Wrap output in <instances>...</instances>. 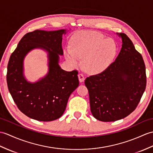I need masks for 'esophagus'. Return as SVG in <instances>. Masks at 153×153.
Returning a JSON list of instances; mask_svg holds the SVG:
<instances>
[{
    "label": "esophagus",
    "mask_w": 153,
    "mask_h": 153,
    "mask_svg": "<svg viewBox=\"0 0 153 153\" xmlns=\"http://www.w3.org/2000/svg\"><path fill=\"white\" fill-rule=\"evenodd\" d=\"M78 78H79V80L80 82H83L85 80V77L82 73H79L78 74Z\"/></svg>",
    "instance_id": "34e87169"
}]
</instances>
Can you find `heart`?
Returning <instances> with one entry per match:
<instances>
[{"mask_svg":"<svg viewBox=\"0 0 153 153\" xmlns=\"http://www.w3.org/2000/svg\"><path fill=\"white\" fill-rule=\"evenodd\" d=\"M117 45L114 40L95 32L77 33L72 38L70 49L65 51L66 59L74 67L80 65L83 59L85 70L99 73L105 70L114 60Z\"/></svg>","mask_w":153,"mask_h":153,"instance_id":"obj_1","label":"heart"}]
</instances>
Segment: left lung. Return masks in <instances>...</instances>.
<instances>
[{
    "label": "left lung",
    "instance_id": "left-lung-1",
    "mask_svg": "<svg viewBox=\"0 0 153 153\" xmlns=\"http://www.w3.org/2000/svg\"><path fill=\"white\" fill-rule=\"evenodd\" d=\"M119 35L123 44L115 61L85 81L91 111L94 118L103 122L115 121L129 115L136 109L146 87L143 57L126 34Z\"/></svg>",
    "mask_w": 153,
    "mask_h": 153
}]
</instances>
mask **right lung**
<instances>
[{"mask_svg": "<svg viewBox=\"0 0 153 153\" xmlns=\"http://www.w3.org/2000/svg\"><path fill=\"white\" fill-rule=\"evenodd\" d=\"M63 34H66V30L28 33L10 57L6 74L8 90L17 107L31 119L51 121L60 118L70 94L79 86L77 71L67 72L58 64L59 55H63ZM34 48L48 52L49 72L38 82L31 84L23 76L22 62L25 55Z\"/></svg>", "mask_w": 153, "mask_h": 153, "instance_id": "right-lung-1", "label": "right lung"}]
</instances>
